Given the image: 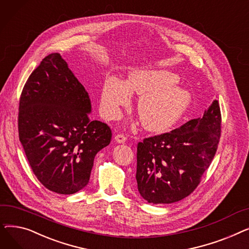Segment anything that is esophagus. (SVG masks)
Segmentation results:
<instances>
[{
    "mask_svg": "<svg viewBox=\"0 0 249 249\" xmlns=\"http://www.w3.org/2000/svg\"><path fill=\"white\" fill-rule=\"evenodd\" d=\"M115 140L118 142V143H125L126 140H127V137L123 134H117L115 136Z\"/></svg>",
    "mask_w": 249,
    "mask_h": 249,
    "instance_id": "34e87169",
    "label": "esophagus"
}]
</instances>
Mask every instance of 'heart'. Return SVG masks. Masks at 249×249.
Wrapping results in <instances>:
<instances>
[{
  "mask_svg": "<svg viewBox=\"0 0 249 249\" xmlns=\"http://www.w3.org/2000/svg\"><path fill=\"white\" fill-rule=\"evenodd\" d=\"M178 81V75L167 71L136 70L126 82L109 74L102 84L101 112L107 119H115L132 91L141 95L137 112L142 126L150 131H165L184 115L191 102L188 91L175 86Z\"/></svg>",
  "mask_w": 249,
  "mask_h": 249,
  "instance_id": "1",
  "label": "heart"
}]
</instances>
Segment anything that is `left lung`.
Here are the masks:
<instances>
[{
    "label": "left lung",
    "instance_id": "8db88e82",
    "mask_svg": "<svg viewBox=\"0 0 249 249\" xmlns=\"http://www.w3.org/2000/svg\"><path fill=\"white\" fill-rule=\"evenodd\" d=\"M221 136V112L215 100L202 118L137 145L136 180L141 197L171 204L188 197L210 166Z\"/></svg>",
    "mask_w": 249,
    "mask_h": 249
}]
</instances>
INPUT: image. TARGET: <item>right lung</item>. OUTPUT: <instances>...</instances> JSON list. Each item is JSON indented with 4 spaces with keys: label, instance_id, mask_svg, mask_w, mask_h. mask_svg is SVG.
Here are the masks:
<instances>
[{
    "label": "right lung",
    "instance_id": "obj_1",
    "mask_svg": "<svg viewBox=\"0 0 249 249\" xmlns=\"http://www.w3.org/2000/svg\"><path fill=\"white\" fill-rule=\"evenodd\" d=\"M90 100L59 53L44 57L26 82L19 103V139L41 184L71 195L89 182L96 154L109 145L110 127L91 121Z\"/></svg>",
    "mask_w": 249,
    "mask_h": 249
}]
</instances>
